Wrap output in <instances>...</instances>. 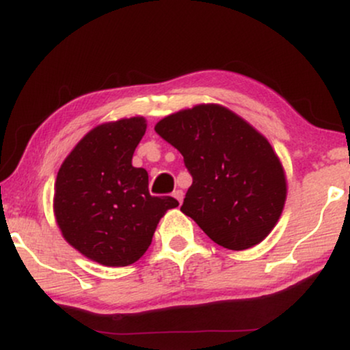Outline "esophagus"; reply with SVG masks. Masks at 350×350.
I'll return each instance as SVG.
<instances>
[{"label": "esophagus", "mask_w": 350, "mask_h": 350, "mask_svg": "<svg viewBox=\"0 0 350 350\" xmlns=\"http://www.w3.org/2000/svg\"><path fill=\"white\" fill-rule=\"evenodd\" d=\"M172 198L178 200L179 204H183V199H184V192L180 191V189H176L174 192H172Z\"/></svg>", "instance_id": "34e87169"}]
</instances>
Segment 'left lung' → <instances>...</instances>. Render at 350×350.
Returning a JSON list of instances; mask_svg holds the SVG:
<instances>
[{
    "instance_id": "left-lung-1",
    "label": "left lung",
    "mask_w": 350,
    "mask_h": 350,
    "mask_svg": "<svg viewBox=\"0 0 350 350\" xmlns=\"http://www.w3.org/2000/svg\"><path fill=\"white\" fill-rule=\"evenodd\" d=\"M154 130L184 156L192 186L180 211L208 239L245 250L270 234L286 200V178L263 135L214 103L166 116Z\"/></svg>"
}]
</instances>
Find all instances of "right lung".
Returning a JSON list of instances; mask_svg holds the SVG:
<instances>
[{"label": "right lung", "mask_w": 350, "mask_h": 350, "mask_svg": "<svg viewBox=\"0 0 350 350\" xmlns=\"http://www.w3.org/2000/svg\"><path fill=\"white\" fill-rule=\"evenodd\" d=\"M144 131L143 116L98 124L70 151L55 179L54 214L64 239L105 267L142 258L159 219L179 206L170 196H151L146 170L131 164Z\"/></svg>", "instance_id": "1"}]
</instances>
